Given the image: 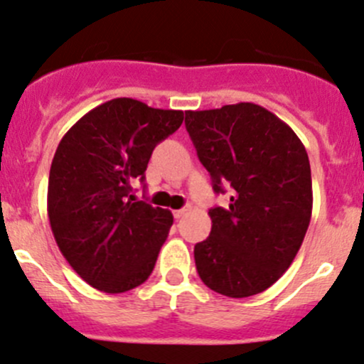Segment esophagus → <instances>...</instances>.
Wrapping results in <instances>:
<instances>
[{
    "mask_svg": "<svg viewBox=\"0 0 364 364\" xmlns=\"http://www.w3.org/2000/svg\"><path fill=\"white\" fill-rule=\"evenodd\" d=\"M186 211H188V209H186V208L176 209V211H174V218H181V216H185Z\"/></svg>",
    "mask_w": 364,
    "mask_h": 364,
    "instance_id": "1",
    "label": "esophagus"
}]
</instances>
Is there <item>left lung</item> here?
<instances>
[{"label": "left lung", "mask_w": 364, "mask_h": 364, "mask_svg": "<svg viewBox=\"0 0 364 364\" xmlns=\"http://www.w3.org/2000/svg\"><path fill=\"white\" fill-rule=\"evenodd\" d=\"M185 114L213 190H234L229 208L209 209L211 232L193 248L197 273L222 296L259 294L287 271L310 225L306 149L287 123L250 102Z\"/></svg>", "instance_id": "obj_1"}]
</instances>
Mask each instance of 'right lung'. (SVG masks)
<instances>
[{
  "label": "right lung",
  "mask_w": 364,
  "mask_h": 364,
  "mask_svg": "<svg viewBox=\"0 0 364 364\" xmlns=\"http://www.w3.org/2000/svg\"><path fill=\"white\" fill-rule=\"evenodd\" d=\"M183 117V111L114 98L84 114L61 139L47 215L63 257L91 287L119 294L151 274L174 218L135 199L132 183L144 181L153 149Z\"/></svg>",
  "instance_id": "add662e5"
}]
</instances>
